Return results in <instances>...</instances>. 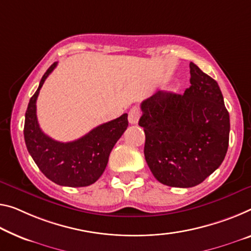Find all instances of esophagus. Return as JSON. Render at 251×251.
Here are the masks:
<instances>
[{"instance_id":"esophagus-1","label":"esophagus","mask_w":251,"mask_h":251,"mask_svg":"<svg viewBox=\"0 0 251 251\" xmlns=\"http://www.w3.org/2000/svg\"><path fill=\"white\" fill-rule=\"evenodd\" d=\"M140 115H141V112L140 110H139V107L133 106L128 113V120L131 125H137L139 119H140Z\"/></svg>"}]
</instances>
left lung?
Wrapping results in <instances>:
<instances>
[{
	"mask_svg": "<svg viewBox=\"0 0 251 251\" xmlns=\"http://www.w3.org/2000/svg\"><path fill=\"white\" fill-rule=\"evenodd\" d=\"M183 95L158 91L141 103L145 158L155 178L172 187L201 184L225 159L230 117L218 83L190 64Z\"/></svg>",
	"mask_w": 251,
	"mask_h": 251,
	"instance_id": "obj_1",
	"label": "left lung"
}]
</instances>
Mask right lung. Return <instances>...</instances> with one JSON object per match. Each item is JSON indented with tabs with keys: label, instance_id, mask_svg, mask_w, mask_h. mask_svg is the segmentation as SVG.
I'll return each instance as SVG.
<instances>
[{
	"label": "right lung",
	"instance_id": "1",
	"mask_svg": "<svg viewBox=\"0 0 251 251\" xmlns=\"http://www.w3.org/2000/svg\"><path fill=\"white\" fill-rule=\"evenodd\" d=\"M56 66L53 63L47 69L29 101L23 129L26 149L51 182L69 187L88 186L103 174L111 150L128 126V114L100 125L75 141L59 142L48 137L38 123L36 102L46 78Z\"/></svg>",
	"mask_w": 251,
	"mask_h": 251
}]
</instances>
